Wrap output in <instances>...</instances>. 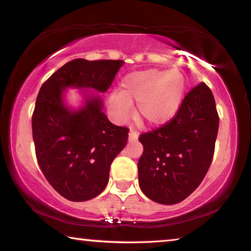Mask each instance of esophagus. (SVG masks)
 <instances>
[{
  "instance_id": "obj_1",
  "label": "esophagus",
  "mask_w": 251,
  "mask_h": 251,
  "mask_svg": "<svg viewBox=\"0 0 251 251\" xmlns=\"http://www.w3.org/2000/svg\"><path fill=\"white\" fill-rule=\"evenodd\" d=\"M137 137H139V134L136 132H133V130H130L128 134V142H134V141L137 140Z\"/></svg>"
}]
</instances>
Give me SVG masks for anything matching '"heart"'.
I'll return each mask as SVG.
<instances>
[{
  "instance_id": "obj_1",
  "label": "heart",
  "mask_w": 251,
  "mask_h": 251,
  "mask_svg": "<svg viewBox=\"0 0 251 251\" xmlns=\"http://www.w3.org/2000/svg\"><path fill=\"white\" fill-rule=\"evenodd\" d=\"M185 89V76L179 70L151 68L130 73L123 78L121 91L109 95V114L115 122L124 123L136 103L137 117L151 126H161L178 111Z\"/></svg>"
}]
</instances>
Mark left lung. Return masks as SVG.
<instances>
[{
	"mask_svg": "<svg viewBox=\"0 0 251 251\" xmlns=\"http://www.w3.org/2000/svg\"><path fill=\"white\" fill-rule=\"evenodd\" d=\"M218 123L214 95L200 83L185 95L172 121L142 134L137 169L144 195L161 204L178 203L191 195L213 160Z\"/></svg>",
	"mask_w": 251,
	"mask_h": 251,
	"instance_id": "8db88e82",
	"label": "left lung"
}]
</instances>
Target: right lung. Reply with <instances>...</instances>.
<instances>
[{
  "mask_svg": "<svg viewBox=\"0 0 251 251\" xmlns=\"http://www.w3.org/2000/svg\"><path fill=\"white\" fill-rule=\"evenodd\" d=\"M123 60L67 62L42 85L31 119L38 165L56 192L70 201L93 199L105 189L110 165L124 149L128 128L102 109L104 93ZM68 88L81 91L78 107L66 103Z\"/></svg>",
  "mask_w": 251,
  "mask_h": 251,
  "instance_id": "1",
  "label": "right lung"
}]
</instances>
